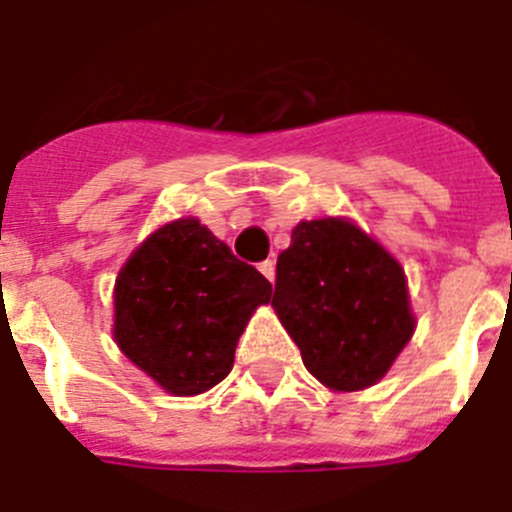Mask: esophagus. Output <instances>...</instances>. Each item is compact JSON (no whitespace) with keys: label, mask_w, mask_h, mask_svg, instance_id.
I'll return each mask as SVG.
<instances>
[{"label":"esophagus","mask_w":512,"mask_h":512,"mask_svg":"<svg viewBox=\"0 0 512 512\" xmlns=\"http://www.w3.org/2000/svg\"><path fill=\"white\" fill-rule=\"evenodd\" d=\"M260 273H263L268 281H273V278H276V263H273V260H265V263H260Z\"/></svg>","instance_id":"34e87169"}]
</instances>
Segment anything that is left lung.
Here are the masks:
<instances>
[{"label": "left lung", "instance_id": "1", "mask_svg": "<svg viewBox=\"0 0 512 512\" xmlns=\"http://www.w3.org/2000/svg\"><path fill=\"white\" fill-rule=\"evenodd\" d=\"M273 307L309 375L343 393L385 377L416 328L398 260L346 218L302 221L291 231Z\"/></svg>", "mask_w": 512, "mask_h": 512}]
</instances>
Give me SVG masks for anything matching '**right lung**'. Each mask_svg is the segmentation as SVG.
Wrapping results in <instances>:
<instances>
[{
  "label": "right lung",
  "instance_id": "right-lung-1",
  "mask_svg": "<svg viewBox=\"0 0 512 512\" xmlns=\"http://www.w3.org/2000/svg\"><path fill=\"white\" fill-rule=\"evenodd\" d=\"M273 286L197 218L145 239L114 286V341L166 393L197 395L229 375L236 341Z\"/></svg>",
  "mask_w": 512,
  "mask_h": 512
}]
</instances>
